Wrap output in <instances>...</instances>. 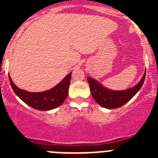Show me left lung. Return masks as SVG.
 <instances>
[{
  "label": "left lung",
  "mask_w": 158,
  "mask_h": 158,
  "mask_svg": "<svg viewBox=\"0 0 158 158\" xmlns=\"http://www.w3.org/2000/svg\"><path fill=\"white\" fill-rule=\"evenodd\" d=\"M146 73L140 81L134 87L122 91H115L104 87L101 84L92 77H88L91 94L96 102L101 107L107 109H113L121 107L127 103L139 91L145 81Z\"/></svg>",
  "instance_id": "1"
}]
</instances>
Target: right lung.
<instances>
[{
  "label": "right lung",
  "mask_w": 158,
  "mask_h": 158,
  "mask_svg": "<svg viewBox=\"0 0 158 158\" xmlns=\"http://www.w3.org/2000/svg\"><path fill=\"white\" fill-rule=\"evenodd\" d=\"M71 74L72 72L51 89L40 93H30L19 89L12 82L10 76H8V78L14 93L25 104L40 111H49L62 105L65 100L69 93Z\"/></svg>",
  "instance_id": "obj_1"
}]
</instances>
